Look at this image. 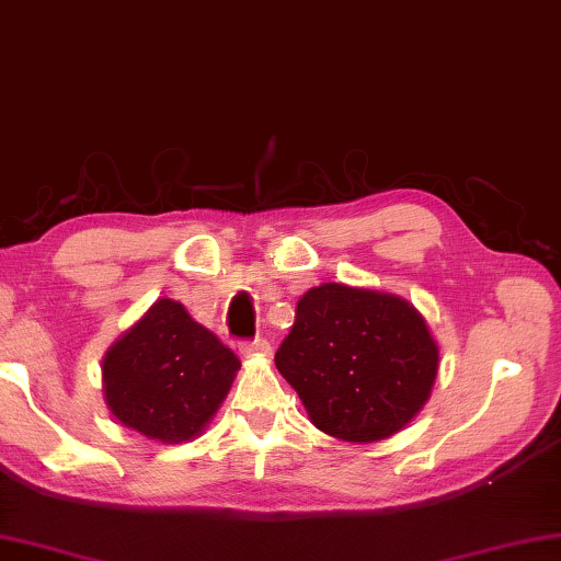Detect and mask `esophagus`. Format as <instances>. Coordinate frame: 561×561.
<instances>
[{
	"label": "esophagus",
	"mask_w": 561,
	"mask_h": 561,
	"mask_svg": "<svg viewBox=\"0 0 561 561\" xmlns=\"http://www.w3.org/2000/svg\"><path fill=\"white\" fill-rule=\"evenodd\" d=\"M240 352H242V356H267V354H271V344H267L265 339L242 341Z\"/></svg>",
	"instance_id": "esophagus-1"
}]
</instances>
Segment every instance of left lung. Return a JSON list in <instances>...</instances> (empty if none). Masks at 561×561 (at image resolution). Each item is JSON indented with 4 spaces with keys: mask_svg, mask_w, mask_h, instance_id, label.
Masks as SVG:
<instances>
[{
    "mask_svg": "<svg viewBox=\"0 0 561 561\" xmlns=\"http://www.w3.org/2000/svg\"><path fill=\"white\" fill-rule=\"evenodd\" d=\"M275 367L316 427L346 443H377L427 402L437 344L404 298L323 283L300 296Z\"/></svg>",
    "mask_w": 561,
    "mask_h": 561,
    "instance_id": "left-lung-1",
    "label": "left lung"
}]
</instances>
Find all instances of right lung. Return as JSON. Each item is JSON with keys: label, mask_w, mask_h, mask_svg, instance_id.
<instances>
[{"label": "right lung", "mask_w": 561, "mask_h": 561, "mask_svg": "<svg viewBox=\"0 0 561 561\" xmlns=\"http://www.w3.org/2000/svg\"><path fill=\"white\" fill-rule=\"evenodd\" d=\"M238 369V356L180 300L159 298L105 352V404L149 440L176 445L205 430Z\"/></svg>", "instance_id": "add662e5"}]
</instances>
